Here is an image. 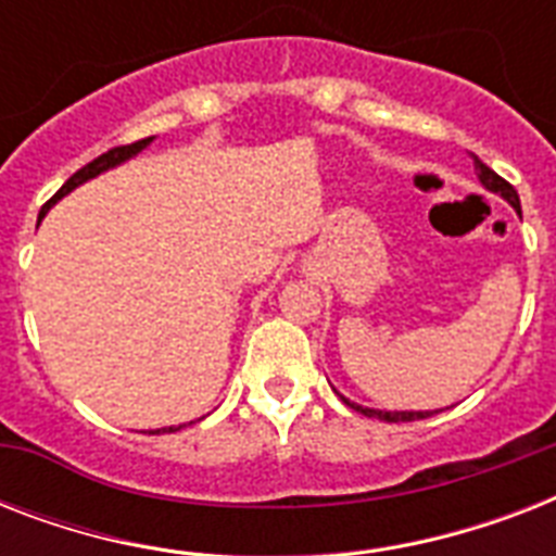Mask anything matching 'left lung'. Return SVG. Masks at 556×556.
<instances>
[{"label":"left lung","mask_w":556,"mask_h":556,"mask_svg":"<svg viewBox=\"0 0 556 556\" xmlns=\"http://www.w3.org/2000/svg\"><path fill=\"white\" fill-rule=\"evenodd\" d=\"M473 167H476V173H479V181H482V185H484V190L500 192L502 199L508 201L510 207L517 210V213H522V210H519V195H517V190H514V187H510L508 181H505V178L496 176V173H493V169L488 167V164H482V161L476 159V155H473ZM340 401H343V404H346V406H352V409H357V413H364V415H369V418H378V421H389V424L418 421V418H427V415H432V413H413V409H409V413H406V409H404V413H387V409H369V406L352 404V401H349V397H343V395H340ZM435 413H439V409H435Z\"/></svg>","instance_id":"1"}]
</instances>
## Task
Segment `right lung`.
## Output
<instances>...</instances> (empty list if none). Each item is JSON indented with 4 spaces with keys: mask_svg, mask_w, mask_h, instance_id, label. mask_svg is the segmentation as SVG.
<instances>
[{
    "mask_svg": "<svg viewBox=\"0 0 556 556\" xmlns=\"http://www.w3.org/2000/svg\"><path fill=\"white\" fill-rule=\"evenodd\" d=\"M150 143H152V138H143V141L126 143V147H115V150L103 152L100 159H94V161H91V164H86V167H83V169H77V173H74V176L68 178V181H65V185L54 192V199L42 204V213H39V218L46 216V210L51 207V204H56V201L63 199V195H68V192H72L74 187L86 185L89 178L100 176V173H106V169L117 167V164H124V161H129V159H132V155H138V152H141V150H147ZM178 430H181V427H178ZM155 432H176V427H164V430H155Z\"/></svg>",
    "mask_w": 556,
    "mask_h": 556,
    "instance_id": "1",
    "label": "right lung"
}]
</instances>
